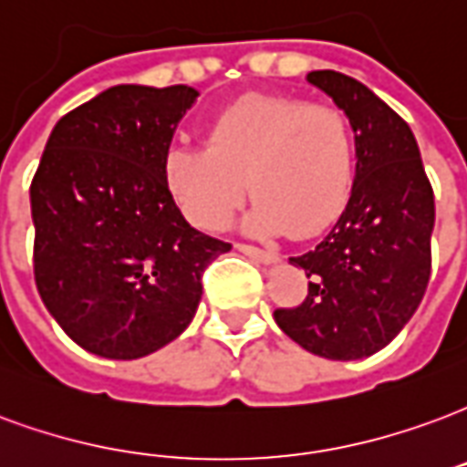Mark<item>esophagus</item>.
I'll list each match as a JSON object with an SVG mask.
<instances>
[{
    "label": "esophagus",
    "instance_id": "34e87169",
    "mask_svg": "<svg viewBox=\"0 0 467 467\" xmlns=\"http://www.w3.org/2000/svg\"><path fill=\"white\" fill-rule=\"evenodd\" d=\"M237 250L243 252V254H247V257H252V260L265 262V265H275V262L279 260L275 252L260 250V247H254V244H247V243H237Z\"/></svg>",
    "mask_w": 467,
    "mask_h": 467
}]
</instances>
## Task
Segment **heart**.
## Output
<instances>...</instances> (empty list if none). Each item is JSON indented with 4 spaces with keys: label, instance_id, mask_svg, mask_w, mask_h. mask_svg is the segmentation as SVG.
Instances as JSON below:
<instances>
[{
    "label": "heart",
    "instance_id": "b5f03b06",
    "mask_svg": "<svg viewBox=\"0 0 467 467\" xmlns=\"http://www.w3.org/2000/svg\"><path fill=\"white\" fill-rule=\"evenodd\" d=\"M357 150L351 123L334 106L250 93L205 128V146H171L163 172L190 223L223 230L257 195L247 227L257 234L324 233L347 205Z\"/></svg>",
    "mask_w": 467,
    "mask_h": 467
}]
</instances>
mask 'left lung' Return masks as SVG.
Masks as SVG:
<instances>
[{
    "label": "left lung",
    "instance_id": "left-lung-1",
    "mask_svg": "<svg viewBox=\"0 0 467 467\" xmlns=\"http://www.w3.org/2000/svg\"><path fill=\"white\" fill-rule=\"evenodd\" d=\"M306 81L348 116L357 181L331 233L289 257L309 289L296 306L275 309V321L317 357L351 361L386 347L426 295L436 202L413 130L391 106L339 71H312Z\"/></svg>",
    "mask_w": 467,
    "mask_h": 467
}]
</instances>
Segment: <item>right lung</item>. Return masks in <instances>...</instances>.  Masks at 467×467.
Returning a JSON list of instances; mask_svg holds the SVG:
<instances>
[{
    "label": "right lung",
    "mask_w": 467,
    "mask_h": 467,
    "mask_svg": "<svg viewBox=\"0 0 467 467\" xmlns=\"http://www.w3.org/2000/svg\"><path fill=\"white\" fill-rule=\"evenodd\" d=\"M190 86H113L68 110L31 181L34 279L58 327L106 358L153 354L188 327L202 272L233 244L198 233L163 158Z\"/></svg>",
    "instance_id": "add662e5"
}]
</instances>
